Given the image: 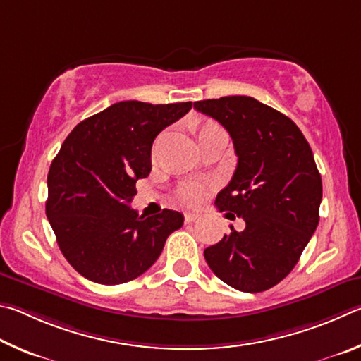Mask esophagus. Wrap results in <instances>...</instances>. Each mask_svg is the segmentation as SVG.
<instances>
[{"label": "esophagus", "instance_id": "34e87169", "mask_svg": "<svg viewBox=\"0 0 361 361\" xmlns=\"http://www.w3.org/2000/svg\"><path fill=\"white\" fill-rule=\"evenodd\" d=\"M200 216L197 212H185L184 214V220L187 224H190V222H195V220H197Z\"/></svg>", "mask_w": 361, "mask_h": 361}]
</instances>
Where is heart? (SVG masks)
<instances>
[{
  "label": "heart",
  "mask_w": 361,
  "mask_h": 361,
  "mask_svg": "<svg viewBox=\"0 0 361 361\" xmlns=\"http://www.w3.org/2000/svg\"><path fill=\"white\" fill-rule=\"evenodd\" d=\"M216 133H225L222 126L216 122H203L201 125L197 126V137L198 142L201 139H204L211 135H216ZM206 193V185L200 184V182H184L177 187L176 190V198L180 201L182 204H198L203 201Z\"/></svg>",
  "instance_id": "b5f03b06"
}]
</instances>
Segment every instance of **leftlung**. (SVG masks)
Here are the masks:
<instances>
[{
  "mask_svg": "<svg viewBox=\"0 0 361 361\" xmlns=\"http://www.w3.org/2000/svg\"><path fill=\"white\" fill-rule=\"evenodd\" d=\"M195 109L230 133L238 166L216 206L245 228L204 250L212 273L230 287L264 292L298 263L319 225L322 177L311 145L292 118L252 97L203 99Z\"/></svg>",
  "mask_w": 361,
  "mask_h": 361,
  "instance_id": "obj_1",
  "label": "left lung"
}]
</instances>
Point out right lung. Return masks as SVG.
<instances>
[{
  "label": "right lung",
  "instance_id": "obj_1",
  "mask_svg": "<svg viewBox=\"0 0 361 361\" xmlns=\"http://www.w3.org/2000/svg\"><path fill=\"white\" fill-rule=\"evenodd\" d=\"M190 109L192 101H120L65 139L49 169L46 214L61 254L85 279L104 286L136 279L184 224L177 211L144 217L128 203L136 180L152 169L154 139Z\"/></svg>",
  "mask_w": 361,
  "mask_h": 361
}]
</instances>
